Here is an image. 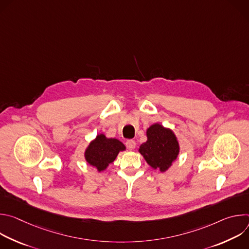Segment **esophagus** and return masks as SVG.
<instances>
[{
    "label": "esophagus",
    "instance_id": "1",
    "mask_svg": "<svg viewBox=\"0 0 249 249\" xmlns=\"http://www.w3.org/2000/svg\"><path fill=\"white\" fill-rule=\"evenodd\" d=\"M126 147H127L128 150H130V151L134 150L135 147H136V142H135L134 140H128V141L126 142Z\"/></svg>",
    "mask_w": 249,
    "mask_h": 249
}]
</instances>
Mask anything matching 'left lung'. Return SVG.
<instances>
[{
  "instance_id": "8db88e82",
  "label": "left lung",
  "mask_w": 249,
  "mask_h": 249,
  "mask_svg": "<svg viewBox=\"0 0 249 249\" xmlns=\"http://www.w3.org/2000/svg\"><path fill=\"white\" fill-rule=\"evenodd\" d=\"M147 142L140 146L139 152L154 169L166 171L179 154V144L174 133L156 123L147 130Z\"/></svg>"
}]
</instances>
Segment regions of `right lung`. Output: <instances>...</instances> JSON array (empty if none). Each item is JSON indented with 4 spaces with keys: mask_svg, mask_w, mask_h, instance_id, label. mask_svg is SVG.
<instances>
[{
    "mask_svg": "<svg viewBox=\"0 0 249 249\" xmlns=\"http://www.w3.org/2000/svg\"><path fill=\"white\" fill-rule=\"evenodd\" d=\"M123 143L117 139L106 138L105 135L99 134L91 141L85 152V159L88 163L103 171L113 162L119 152L125 151Z\"/></svg>",
    "mask_w": 249,
    "mask_h": 249,
    "instance_id": "add662e5",
    "label": "right lung"
}]
</instances>
